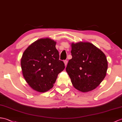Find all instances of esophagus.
Segmentation results:
<instances>
[{"instance_id": "obj_1", "label": "esophagus", "mask_w": 122, "mask_h": 122, "mask_svg": "<svg viewBox=\"0 0 122 122\" xmlns=\"http://www.w3.org/2000/svg\"><path fill=\"white\" fill-rule=\"evenodd\" d=\"M64 64H65V66H67V60H64Z\"/></svg>"}]
</instances>
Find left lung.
<instances>
[{
	"label": "left lung",
	"mask_w": 122,
	"mask_h": 122,
	"mask_svg": "<svg viewBox=\"0 0 122 122\" xmlns=\"http://www.w3.org/2000/svg\"><path fill=\"white\" fill-rule=\"evenodd\" d=\"M72 58L66 71L76 89L88 92L97 87L106 77L107 61L104 53L89 42L72 43Z\"/></svg>",
	"instance_id": "obj_1"
}]
</instances>
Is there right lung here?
<instances>
[{
	"label": "right lung",
	"mask_w": 122,
	"mask_h": 122,
	"mask_svg": "<svg viewBox=\"0 0 122 122\" xmlns=\"http://www.w3.org/2000/svg\"><path fill=\"white\" fill-rule=\"evenodd\" d=\"M52 39L41 38L27 47L22 55L23 75L29 85L41 92L52 88L59 73L65 66L59 60V53Z\"/></svg>",
	"instance_id": "obj_1"
}]
</instances>
